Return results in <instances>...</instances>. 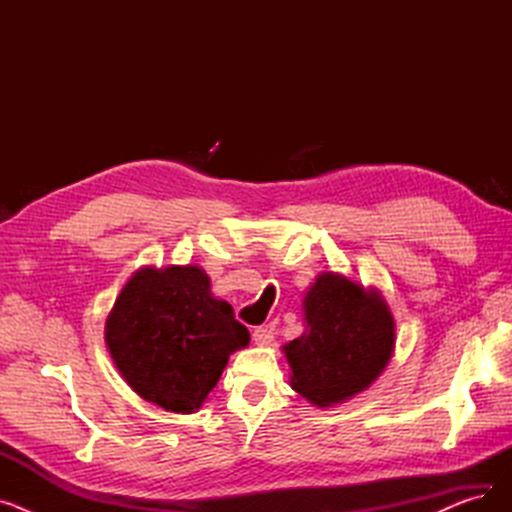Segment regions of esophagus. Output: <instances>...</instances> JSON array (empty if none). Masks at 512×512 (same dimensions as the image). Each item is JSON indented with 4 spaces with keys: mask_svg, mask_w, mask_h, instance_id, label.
Instances as JSON below:
<instances>
[{
    "mask_svg": "<svg viewBox=\"0 0 512 512\" xmlns=\"http://www.w3.org/2000/svg\"><path fill=\"white\" fill-rule=\"evenodd\" d=\"M274 334H276V328L272 324H265V326H257L253 330V340L257 344H270L274 340Z\"/></svg>",
    "mask_w": 512,
    "mask_h": 512,
    "instance_id": "obj_1",
    "label": "esophagus"
}]
</instances>
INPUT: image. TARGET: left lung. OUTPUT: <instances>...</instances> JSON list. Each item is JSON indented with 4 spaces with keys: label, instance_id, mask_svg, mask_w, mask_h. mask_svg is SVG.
Here are the masks:
<instances>
[{
    "label": "left lung",
    "instance_id": "8db88e82",
    "mask_svg": "<svg viewBox=\"0 0 512 512\" xmlns=\"http://www.w3.org/2000/svg\"><path fill=\"white\" fill-rule=\"evenodd\" d=\"M307 330L284 346L290 386L317 407L365 390L388 365L394 319L380 292L324 274L305 297Z\"/></svg>",
    "mask_w": 512,
    "mask_h": 512
}]
</instances>
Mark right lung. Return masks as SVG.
<instances>
[{"instance_id":"add662e5","label":"right lung","mask_w":512,"mask_h":512,"mask_svg":"<svg viewBox=\"0 0 512 512\" xmlns=\"http://www.w3.org/2000/svg\"><path fill=\"white\" fill-rule=\"evenodd\" d=\"M105 342L128 386L172 413H193L218 384L249 330L226 301L211 297L197 265L145 267L122 288Z\"/></svg>"}]
</instances>
